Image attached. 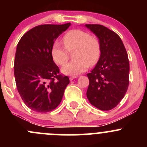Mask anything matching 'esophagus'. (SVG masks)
Instances as JSON below:
<instances>
[{"instance_id":"34e87169","label":"esophagus","mask_w":147,"mask_h":147,"mask_svg":"<svg viewBox=\"0 0 147 147\" xmlns=\"http://www.w3.org/2000/svg\"><path fill=\"white\" fill-rule=\"evenodd\" d=\"M78 78V77H77V76H72V77H69V80L72 81V80H73L74 79H75V78Z\"/></svg>"}]
</instances>
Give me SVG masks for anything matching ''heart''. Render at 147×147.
<instances>
[{
  "instance_id": "b5f03b06",
  "label": "heart",
  "mask_w": 147,
  "mask_h": 147,
  "mask_svg": "<svg viewBox=\"0 0 147 147\" xmlns=\"http://www.w3.org/2000/svg\"><path fill=\"white\" fill-rule=\"evenodd\" d=\"M64 45L58 41L53 43L51 55L56 64L63 65L69 59V52H74L75 59L62 68L65 75L75 76L87 70L89 65L97 63L101 55V45L98 38L83 30H72L63 37Z\"/></svg>"
}]
</instances>
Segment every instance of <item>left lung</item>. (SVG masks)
<instances>
[{"label":"left lung","instance_id":"obj_1","mask_svg":"<svg viewBox=\"0 0 147 147\" xmlns=\"http://www.w3.org/2000/svg\"><path fill=\"white\" fill-rule=\"evenodd\" d=\"M101 45L100 60L90 73L87 97L100 110H110L121 102L129 86V63L121 38L116 32L101 25L87 24Z\"/></svg>","mask_w":147,"mask_h":147}]
</instances>
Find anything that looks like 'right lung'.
Masks as SVG:
<instances>
[{
    "instance_id": "right-lung-1",
    "label": "right lung",
    "mask_w": 147,
    "mask_h": 147,
    "mask_svg": "<svg viewBox=\"0 0 147 147\" xmlns=\"http://www.w3.org/2000/svg\"><path fill=\"white\" fill-rule=\"evenodd\" d=\"M70 25L36 26L25 33L18 44L14 62L16 86L24 103L35 112H48L55 109L69 83L68 77L60 74L51 49Z\"/></svg>"
}]
</instances>
